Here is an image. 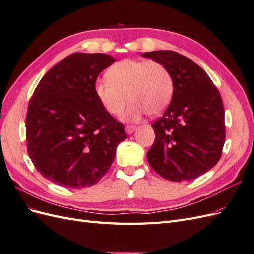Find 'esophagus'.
I'll list each match as a JSON object with an SVG mask.
<instances>
[{"instance_id":"obj_1","label":"esophagus","mask_w":254,"mask_h":254,"mask_svg":"<svg viewBox=\"0 0 254 254\" xmlns=\"http://www.w3.org/2000/svg\"><path fill=\"white\" fill-rule=\"evenodd\" d=\"M136 128H137V127L134 126V125H127L126 128H125V130H126V132H127L128 134H131Z\"/></svg>"}]
</instances>
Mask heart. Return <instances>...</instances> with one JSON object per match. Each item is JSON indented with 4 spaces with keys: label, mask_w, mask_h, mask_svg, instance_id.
I'll list each match as a JSON object with an SVG mask.
<instances>
[{
    "label": "heart",
    "mask_w": 254,
    "mask_h": 254,
    "mask_svg": "<svg viewBox=\"0 0 254 254\" xmlns=\"http://www.w3.org/2000/svg\"><path fill=\"white\" fill-rule=\"evenodd\" d=\"M108 79L96 81L94 91L107 112L119 115L131 102L124 118L135 120L147 112L156 115L170 104L174 81L170 70L156 60L125 59L107 72Z\"/></svg>",
    "instance_id": "obj_1"
}]
</instances>
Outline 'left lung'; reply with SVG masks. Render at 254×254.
Wrapping results in <instances>:
<instances>
[{
    "mask_svg": "<svg viewBox=\"0 0 254 254\" xmlns=\"http://www.w3.org/2000/svg\"><path fill=\"white\" fill-rule=\"evenodd\" d=\"M142 57L162 63L174 81L170 106L151 125L156 139L148 163L164 179L194 180L221 157L226 125L219 91L204 70L179 53L156 51Z\"/></svg>",
    "mask_w": 254,
    "mask_h": 254,
    "instance_id": "left-lung-1",
    "label": "left lung"
}]
</instances>
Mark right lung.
I'll return each instance as SVG.
<instances>
[{
	"label": "right lung",
	"mask_w": 254,
	"mask_h": 254,
	"mask_svg": "<svg viewBox=\"0 0 254 254\" xmlns=\"http://www.w3.org/2000/svg\"><path fill=\"white\" fill-rule=\"evenodd\" d=\"M115 59L74 53L45 74L26 114L28 156L50 181L70 189L96 184L109 171L124 125L95 95L97 76Z\"/></svg>",
	"instance_id": "add662e5"
}]
</instances>
